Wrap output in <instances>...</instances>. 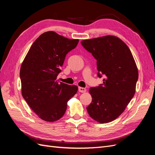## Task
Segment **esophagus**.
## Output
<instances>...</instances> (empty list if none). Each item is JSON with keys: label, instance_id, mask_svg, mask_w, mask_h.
Here are the masks:
<instances>
[{"label": "esophagus", "instance_id": "1", "mask_svg": "<svg viewBox=\"0 0 155 155\" xmlns=\"http://www.w3.org/2000/svg\"><path fill=\"white\" fill-rule=\"evenodd\" d=\"M78 91H79V92H82V93H84V92H85L86 91H87V90H86V88H83V87H78Z\"/></svg>", "mask_w": 155, "mask_h": 155}]
</instances>
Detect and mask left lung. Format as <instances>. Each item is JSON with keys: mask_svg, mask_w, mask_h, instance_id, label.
<instances>
[{"mask_svg": "<svg viewBox=\"0 0 155 155\" xmlns=\"http://www.w3.org/2000/svg\"><path fill=\"white\" fill-rule=\"evenodd\" d=\"M81 43L97 60V76L104 78L100 86L89 89L92 100L87 112L97 122H110L121 115L134 95L137 64L128 46L116 36L86 39Z\"/></svg>", "mask_w": 155, "mask_h": 155, "instance_id": "obj_1", "label": "left lung"}]
</instances>
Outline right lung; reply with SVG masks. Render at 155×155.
<instances>
[{"mask_svg": "<svg viewBox=\"0 0 155 155\" xmlns=\"http://www.w3.org/2000/svg\"><path fill=\"white\" fill-rule=\"evenodd\" d=\"M79 39H69L54 31L41 34L31 46L20 70L22 95L39 118L53 122L62 118L68 101L78 92L76 85L56 81L67 54Z\"/></svg>", "mask_w": 155, "mask_h": 155, "instance_id": "right-lung-1", "label": "right lung"}]
</instances>
